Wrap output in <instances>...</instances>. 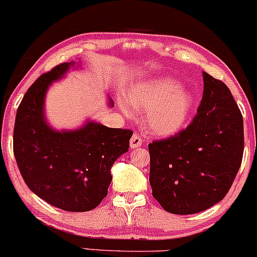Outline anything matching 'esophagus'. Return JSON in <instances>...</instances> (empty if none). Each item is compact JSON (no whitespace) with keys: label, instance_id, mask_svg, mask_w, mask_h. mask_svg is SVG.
Instances as JSON below:
<instances>
[{"label":"esophagus","instance_id":"esophagus-1","mask_svg":"<svg viewBox=\"0 0 257 257\" xmlns=\"http://www.w3.org/2000/svg\"><path fill=\"white\" fill-rule=\"evenodd\" d=\"M142 143H143V140L138 136L137 134H135L134 136L131 137V140H130V146H131V148H134V149L142 146Z\"/></svg>","mask_w":257,"mask_h":257}]
</instances>
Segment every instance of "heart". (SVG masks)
<instances>
[{"label": "heart", "mask_w": 257, "mask_h": 257, "mask_svg": "<svg viewBox=\"0 0 257 257\" xmlns=\"http://www.w3.org/2000/svg\"><path fill=\"white\" fill-rule=\"evenodd\" d=\"M132 108L143 109L144 127L152 135L167 137L183 127L193 105L191 92L176 85L171 77L151 79L132 86L126 92ZM123 109L125 105H122Z\"/></svg>", "instance_id": "obj_1"}]
</instances>
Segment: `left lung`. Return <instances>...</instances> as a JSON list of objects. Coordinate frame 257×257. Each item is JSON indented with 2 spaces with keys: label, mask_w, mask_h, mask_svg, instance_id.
I'll return each instance as SVG.
<instances>
[{
  "label": "left lung",
  "mask_w": 257,
  "mask_h": 257,
  "mask_svg": "<svg viewBox=\"0 0 257 257\" xmlns=\"http://www.w3.org/2000/svg\"><path fill=\"white\" fill-rule=\"evenodd\" d=\"M203 80V98L191 125L148 146L153 197L176 215L197 214L221 201L243 159V116L234 98L205 71Z\"/></svg>",
  "instance_id": "left-lung-1"
}]
</instances>
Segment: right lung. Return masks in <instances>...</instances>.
I'll use <instances>...</instances> for the list:
<instances>
[{"instance_id": "add662e5", "label": "right lung", "mask_w": 257, "mask_h": 257, "mask_svg": "<svg viewBox=\"0 0 257 257\" xmlns=\"http://www.w3.org/2000/svg\"><path fill=\"white\" fill-rule=\"evenodd\" d=\"M81 63H63L42 74L23 97L17 110L13 151L31 192L64 211H90L108 194L110 169L128 151L131 130L110 128L86 120L75 130H54L45 115L52 82ZM108 105L114 106L110 96Z\"/></svg>"}]
</instances>
